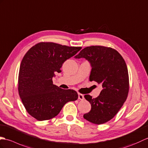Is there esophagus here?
Here are the masks:
<instances>
[{
  "label": "esophagus",
  "instance_id": "esophagus-1",
  "mask_svg": "<svg viewBox=\"0 0 148 148\" xmlns=\"http://www.w3.org/2000/svg\"><path fill=\"white\" fill-rule=\"evenodd\" d=\"M78 99H79L80 100H84V95L81 94H78Z\"/></svg>",
  "mask_w": 148,
  "mask_h": 148
}]
</instances>
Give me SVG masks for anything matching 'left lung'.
Segmentation results:
<instances>
[{"label": "left lung", "instance_id": "1", "mask_svg": "<svg viewBox=\"0 0 148 148\" xmlns=\"http://www.w3.org/2000/svg\"><path fill=\"white\" fill-rule=\"evenodd\" d=\"M75 58H85L89 62L92 68L89 80L103 87L96 98L84 96L90 103L91 110L84 118L94 124L106 123L116 115L127 99L129 80L125 62L116 50L99 45L85 47Z\"/></svg>", "mask_w": 148, "mask_h": 148}]
</instances>
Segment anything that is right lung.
Instances as JSON below:
<instances>
[{
	"label": "right lung",
	"mask_w": 148,
	"mask_h": 148,
	"mask_svg": "<svg viewBox=\"0 0 148 148\" xmlns=\"http://www.w3.org/2000/svg\"><path fill=\"white\" fill-rule=\"evenodd\" d=\"M81 47H68L53 42H40L26 53L19 67L18 91L27 112L39 121L51 119L64 105L76 101L78 94L54 85L55 73H60L64 62Z\"/></svg>",
	"instance_id": "obj_1"
}]
</instances>
